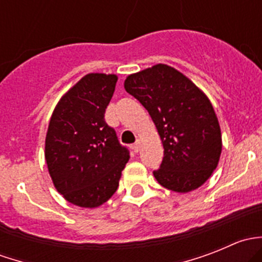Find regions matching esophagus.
<instances>
[{
	"label": "esophagus",
	"instance_id": "esophagus-1",
	"mask_svg": "<svg viewBox=\"0 0 262 262\" xmlns=\"http://www.w3.org/2000/svg\"><path fill=\"white\" fill-rule=\"evenodd\" d=\"M139 147H141V143H139V142H136V143H134L133 146H132V149H133L134 152H138Z\"/></svg>",
	"mask_w": 262,
	"mask_h": 262
}]
</instances>
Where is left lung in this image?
I'll return each instance as SVG.
<instances>
[{"label": "left lung", "mask_w": 262, "mask_h": 262, "mask_svg": "<svg viewBox=\"0 0 262 262\" xmlns=\"http://www.w3.org/2000/svg\"><path fill=\"white\" fill-rule=\"evenodd\" d=\"M124 87L146 107L162 141L163 160L153 171L156 180L176 192L202 186L222 152L221 126L204 92L166 64L128 76Z\"/></svg>", "instance_id": "obj_1"}]
</instances>
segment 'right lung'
<instances>
[{
    "mask_svg": "<svg viewBox=\"0 0 262 262\" xmlns=\"http://www.w3.org/2000/svg\"><path fill=\"white\" fill-rule=\"evenodd\" d=\"M118 77L89 73L55 106L46 138V161L58 192L82 208H96L114 195L129 161L105 110Z\"/></svg>",
    "mask_w": 262,
    "mask_h": 262,
    "instance_id": "obj_1",
    "label": "right lung"
}]
</instances>
